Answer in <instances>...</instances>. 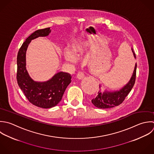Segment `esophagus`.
Returning a JSON list of instances; mask_svg holds the SVG:
<instances>
[{
    "label": "esophagus",
    "instance_id": "obj_1",
    "mask_svg": "<svg viewBox=\"0 0 154 154\" xmlns=\"http://www.w3.org/2000/svg\"><path fill=\"white\" fill-rule=\"evenodd\" d=\"M84 77H85V74H84V73L82 72H79L77 73V78L78 79H79V80L83 79L84 78Z\"/></svg>",
    "mask_w": 154,
    "mask_h": 154
}]
</instances>
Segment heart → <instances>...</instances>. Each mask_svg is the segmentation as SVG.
I'll return each mask as SVG.
<instances>
[{"instance_id": "b5f03b06", "label": "heart", "mask_w": 154, "mask_h": 154, "mask_svg": "<svg viewBox=\"0 0 154 154\" xmlns=\"http://www.w3.org/2000/svg\"><path fill=\"white\" fill-rule=\"evenodd\" d=\"M86 44L83 41H77L73 44L72 50L69 48H65L63 51V55L67 62L74 63L76 60V56H80L84 51Z\"/></svg>"}]
</instances>
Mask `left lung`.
<instances>
[{
	"instance_id": "1",
	"label": "left lung",
	"mask_w": 154,
	"mask_h": 154,
	"mask_svg": "<svg viewBox=\"0 0 154 154\" xmlns=\"http://www.w3.org/2000/svg\"><path fill=\"white\" fill-rule=\"evenodd\" d=\"M131 50L134 56L136 58V54L134 53L133 48H131ZM136 69L137 64L135 65L134 70L130 82L124 88L119 91L115 92L105 91L104 92L101 93L99 91L98 92V95L96 98L92 100V104L95 107L100 109L112 108L122 104L134 85L136 77ZM100 87L101 86H100Z\"/></svg>"
}]
</instances>
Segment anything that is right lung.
Instances as JSON below:
<instances>
[{"instance_id":"obj_1","label":"right lung","mask_w":154,"mask_h":154,"mask_svg":"<svg viewBox=\"0 0 154 154\" xmlns=\"http://www.w3.org/2000/svg\"><path fill=\"white\" fill-rule=\"evenodd\" d=\"M50 27L39 29L32 33L23 43L17 57V80L19 87L28 101L32 104L44 109L56 106L62 100L67 86L71 82L69 74L59 72L45 82L33 81L26 68V52L31 40L39 36H46L50 33Z\"/></svg>"}]
</instances>
